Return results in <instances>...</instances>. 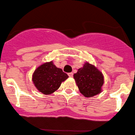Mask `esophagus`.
I'll return each instance as SVG.
<instances>
[{
	"label": "esophagus",
	"mask_w": 135,
	"mask_h": 135,
	"mask_svg": "<svg viewBox=\"0 0 135 135\" xmlns=\"http://www.w3.org/2000/svg\"><path fill=\"white\" fill-rule=\"evenodd\" d=\"M68 76H69V77H71V78H72V77L73 76V73H68Z\"/></svg>",
	"instance_id": "1"
}]
</instances>
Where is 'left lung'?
<instances>
[{"instance_id": "8db88e82", "label": "left lung", "mask_w": 135, "mask_h": 135, "mask_svg": "<svg viewBox=\"0 0 135 135\" xmlns=\"http://www.w3.org/2000/svg\"><path fill=\"white\" fill-rule=\"evenodd\" d=\"M74 79L80 92L85 97H94L102 92L104 83L102 73L88 62L74 74Z\"/></svg>"}]
</instances>
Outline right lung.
I'll return each instance as SVG.
<instances>
[{"mask_svg": "<svg viewBox=\"0 0 135 135\" xmlns=\"http://www.w3.org/2000/svg\"><path fill=\"white\" fill-rule=\"evenodd\" d=\"M68 78V74L57 68L51 61L42 64L35 70L32 81L38 91L50 95L57 90L61 83Z\"/></svg>", "mask_w": 135, "mask_h": 135, "instance_id": "right-lung-1", "label": "right lung"}]
</instances>
